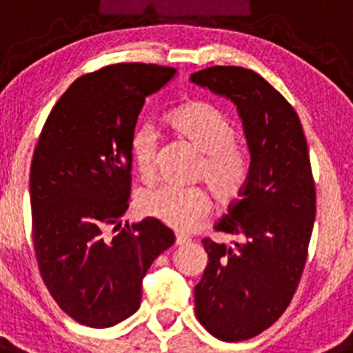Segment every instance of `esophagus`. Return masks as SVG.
Returning a JSON list of instances; mask_svg holds the SVG:
<instances>
[{
    "label": "esophagus",
    "instance_id": "1",
    "mask_svg": "<svg viewBox=\"0 0 353 353\" xmlns=\"http://www.w3.org/2000/svg\"><path fill=\"white\" fill-rule=\"evenodd\" d=\"M191 242V239L187 235H182V233H176V240H174V244L176 245H185Z\"/></svg>",
    "mask_w": 353,
    "mask_h": 353
}]
</instances>
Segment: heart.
<instances>
[{"label": "heart", "instance_id": "1", "mask_svg": "<svg viewBox=\"0 0 353 353\" xmlns=\"http://www.w3.org/2000/svg\"><path fill=\"white\" fill-rule=\"evenodd\" d=\"M168 125L180 138L187 139L203 154L198 176L207 182L212 194L221 203H232L242 194L249 176V159L245 150L235 141L233 121L215 105L191 101L173 109L166 118ZM157 139L152 129L139 127L130 136V157L139 176L146 182L155 176ZM146 215L162 224L189 232L210 212V198L205 189H180L162 185L141 196Z\"/></svg>", "mask_w": 353, "mask_h": 353}]
</instances>
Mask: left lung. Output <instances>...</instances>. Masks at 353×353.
Segmentation results:
<instances>
[{"instance_id":"8db88e82","label":"left lung","mask_w":353,"mask_h":353,"mask_svg":"<svg viewBox=\"0 0 353 353\" xmlns=\"http://www.w3.org/2000/svg\"><path fill=\"white\" fill-rule=\"evenodd\" d=\"M191 83L236 105L251 155L240 199L215 226L239 240H201L208 263L194 288L201 325L244 341L285 313L301 281L316 214L307 143L295 109L256 72L210 67Z\"/></svg>"}]
</instances>
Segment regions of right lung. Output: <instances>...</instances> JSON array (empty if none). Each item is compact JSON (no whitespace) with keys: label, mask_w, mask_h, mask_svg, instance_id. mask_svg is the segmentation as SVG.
Instances as JSON below:
<instances>
[{"label":"right lung","mask_w":353,"mask_h":353,"mask_svg":"<svg viewBox=\"0 0 353 353\" xmlns=\"http://www.w3.org/2000/svg\"><path fill=\"white\" fill-rule=\"evenodd\" d=\"M176 70L109 65L60 97L30 173L33 244L42 279L61 310L105 329L136 313L143 277L174 233L154 217L121 226L129 208L130 136L145 99Z\"/></svg>","instance_id":"1"}]
</instances>
